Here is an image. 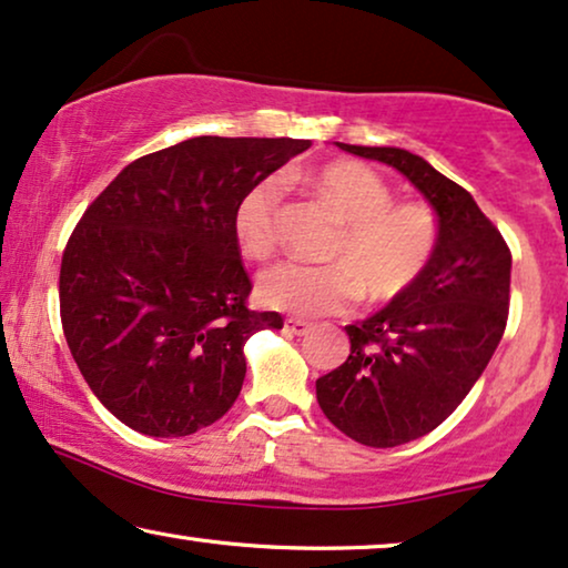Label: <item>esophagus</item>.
Listing matches in <instances>:
<instances>
[{"instance_id": "1", "label": "esophagus", "mask_w": 568, "mask_h": 568, "mask_svg": "<svg viewBox=\"0 0 568 568\" xmlns=\"http://www.w3.org/2000/svg\"><path fill=\"white\" fill-rule=\"evenodd\" d=\"M285 329H288L291 335H306V332L312 329V324L306 320H296V316H291V320H285Z\"/></svg>"}]
</instances>
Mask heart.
<instances>
[{"mask_svg": "<svg viewBox=\"0 0 568 568\" xmlns=\"http://www.w3.org/2000/svg\"><path fill=\"white\" fill-rule=\"evenodd\" d=\"M308 186L339 223L324 248L322 267L280 264L256 285L264 306L298 316L337 314L363 298L384 306L410 293L436 260L442 225L428 202L395 200V189L358 161H329L308 176ZM283 186L260 181L241 196L233 236L241 254L267 262L280 252Z\"/></svg>", "mask_w": 568, "mask_h": 568, "instance_id": "1", "label": "heart"}]
</instances>
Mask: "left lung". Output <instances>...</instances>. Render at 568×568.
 I'll list each match as a JSON object with an SVG mask.
<instances>
[{
    "mask_svg": "<svg viewBox=\"0 0 568 568\" xmlns=\"http://www.w3.org/2000/svg\"><path fill=\"white\" fill-rule=\"evenodd\" d=\"M337 145L410 179L442 225L420 283L366 322L347 324L351 355L316 379L332 426L363 447H399L442 426L486 372L509 320L511 252L470 192L420 155Z\"/></svg>",
    "mask_w": 568,
    "mask_h": 568,
    "instance_id": "left-lung-1",
    "label": "left lung"
}]
</instances>
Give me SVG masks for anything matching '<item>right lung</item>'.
Masks as SVG:
<instances>
[{
    "instance_id": "right-lung-1",
    "label": "right lung",
    "mask_w": 568,
    "mask_h": 568,
    "mask_svg": "<svg viewBox=\"0 0 568 568\" xmlns=\"http://www.w3.org/2000/svg\"><path fill=\"white\" fill-rule=\"evenodd\" d=\"M308 145L184 140L126 165L82 213L59 270V314L88 387L124 426L189 436L236 403L246 339L283 329V316L248 308L233 213Z\"/></svg>"
}]
</instances>
